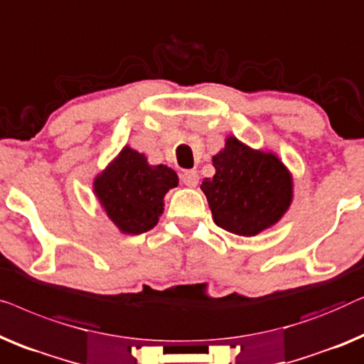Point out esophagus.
<instances>
[{"mask_svg":"<svg viewBox=\"0 0 364 364\" xmlns=\"http://www.w3.org/2000/svg\"><path fill=\"white\" fill-rule=\"evenodd\" d=\"M198 173L194 171V170H186V171H183L181 173V181L186 184V186H189V188H194L198 184Z\"/></svg>","mask_w":364,"mask_h":364,"instance_id":"esophagus-1","label":"esophagus"}]
</instances>
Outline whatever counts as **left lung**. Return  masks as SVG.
I'll return each instance as SVG.
<instances>
[{
    "instance_id": "left-lung-1",
    "label": "left lung",
    "mask_w": 364,
    "mask_h": 364,
    "mask_svg": "<svg viewBox=\"0 0 364 364\" xmlns=\"http://www.w3.org/2000/svg\"><path fill=\"white\" fill-rule=\"evenodd\" d=\"M213 165L216 175L206 178L201 189L214 223L224 231L250 237L277 223L289 209L291 178L272 153L252 150L231 136Z\"/></svg>"
}]
</instances>
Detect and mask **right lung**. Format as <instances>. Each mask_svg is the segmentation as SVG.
<instances>
[{
	"label": "right lung",
	"mask_w": 364,
	"mask_h": 364,
	"mask_svg": "<svg viewBox=\"0 0 364 364\" xmlns=\"http://www.w3.org/2000/svg\"><path fill=\"white\" fill-rule=\"evenodd\" d=\"M178 186L176 173L165 165L150 166L143 153L125 146L97 176L95 194L107 216L125 234L150 231L163 213V196Z\"/></svg>",
	"instance_id": "1"
}]
</instances>
